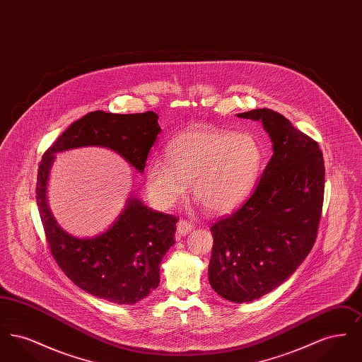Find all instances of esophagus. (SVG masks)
Segmentation results:
<instances>
[{
	"label": "esophagus",
	"mask_w": 362,
	"mask_h": 362,
	"mask_svg": "<svg viewBox=\"0 0 362 362\" xmlns=\"http://www.w3.org/2000/svg\"><path fill=\"white\" fill-rule=\"evenodd\" d=\"M192 228H194V225L191 224L189 221L180 220V221L177 223V226H176V233H177L179 236H186L187 233H189V232L192 230Z\"/></svg>",
	"instance_id": "obj_1"
}]
</instances>
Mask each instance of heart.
<instances>
[{
    "label": "heart",
    "mask_w": 362,
    "mask_h": 362,
    "mask_svg": "<svg viewBox=\"0 0 362 362\" xmlns=\"http://www.w3.org/2000/svg\"><path fill=\"white\" fill-rule=\"evenodd\" d=\"M263 151L255 136L214 127H195L167 145V161L146 168V189L156 204L168 209L182 201L191 182L194 197L211 213L239 206L258 180Z\"/></svg>",
    "instance_id": "1"
}]
</instances>
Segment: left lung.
I'll return each mask as SVG.
<instances>
[{
	"instance_id": "1",
	"label": "left lung",
	"mask_w": 362,
	"mask_h": 362,
	"mask_svg": "<svg viewBox=\"0 0 362 362\" xmlns=\"http://www.w3.org/2000/svg\"><path fill=\"white\" fill-rule=\"evenodd\" d=\"M260 121L273 156L251 197L213 233L209 282L232 303H251L285 282L316 240L325 194V161L316 141L269 108L238 114Z\"/></svg>"
}]
</instances>
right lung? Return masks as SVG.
I'll return each mask as SVG.
<instances>
[{
	"label": "right lung",
	"mask_w": 362,
	"mask_h": 362,
	"mask_svg": "<svg viewBox=\"0 0 362 362\" xmlns=\"http://www.w3.org/2000/svg\"><path fill=\"white\" fill-rule=\"evenodd\" d=\"M153 111L144 114L89 112L69 127L45 153L36 183V202L52 258L80 289L115 304H136L160 284V263L175 244L177 218L153 211L130 195L117 220L102 233L77 238L62 229L47 202L55 155L100 146L122 156L138 173L161 127Z\"/></svg>",
	"instance_id": "right-lung-1"
}]
</instances>
